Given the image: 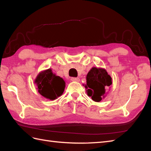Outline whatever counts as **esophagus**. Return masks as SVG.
I'll return each instance as SVG.
<instances>
[{"instance_id": "esophagus-1", "label": "esophagus", "mask_w": 151, "mask_h": 151, "mask_svg": "<svg viewBox=\"0 0 151 151\" xmlns=\"http://www.w3.org/2000/svg\"><path fill=\"white\" fill-rule=\"evenodd\" d=\"M70 80H71V81L73 82H78L80 81L79 78H76V77H72L71 78H70Z\"/></svg>"}]
</instances>
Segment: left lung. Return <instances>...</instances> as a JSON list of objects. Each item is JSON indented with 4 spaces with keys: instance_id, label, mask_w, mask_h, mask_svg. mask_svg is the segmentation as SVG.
Instances as JSON below:
<instances>
[{
    "instance_id": "left-lung-1",
    "label": "left lung",
    "mask_w": 151,
    "mask_h": 151,
    "mask_svg": "<svg viewBox=\"0 0 151 151\" xmlns=\"http://www.w3.org/2000/svg\"><path fill=\"white\" fill-rule=\"evenodd\" d=\"M87 95L92 100L99 102L104 97L106 88L111 84V78L104 69L93 67L89 70L86 77Z\"/></svg>"
}]
</instances>
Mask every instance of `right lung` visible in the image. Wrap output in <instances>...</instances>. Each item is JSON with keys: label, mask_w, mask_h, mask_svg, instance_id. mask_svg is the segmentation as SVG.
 Wrapping results in <instances>:
<instances>
[{"label": "right lung", "mask_w": 151, "mask_h": 151, "mask_svg": "<svg viewBox=\"0 0 151 151\" xmlns=\"http://www.w3.org/2000/svg\"><path fill=\"white\" fill-rule=\"evenodd\" d=\"M35 83H36L40 93L50 100H54L62 95L65 86L63 80L53 74L51 69L40 73Z\"/></svg>", "instance_id": "1"}]
</instances>
